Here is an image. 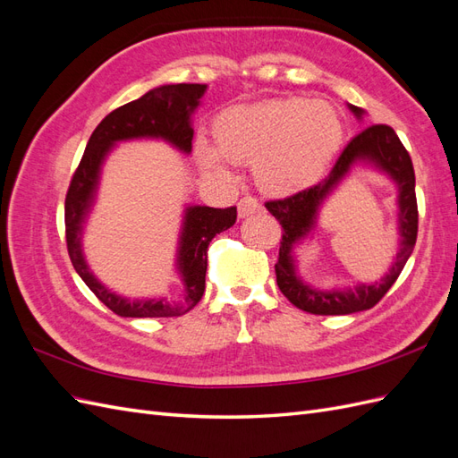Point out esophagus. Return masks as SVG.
<instances>
[{
  "label": "esophagus",
  "instance_id": "34e87169",
  "mask_svg": "<svg viewBox=\"0 0 458 458\" xmlns=\"http://www.w3.org/2000/svg\"><path fill=\"white\" fill-rule=\"evenodd\" d=\"M237 210H239V217L244 219V217H248V216H252V214L259 212V202H258L254 197H244V199L239 200Z\"/></svg>",
  "mask_w": 458,
  "mask_h": 458
}]
</instances>
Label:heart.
<instances>
[{
  "label": "heart",
  "mask_w": 458,
  "mask_h": 458,
  "mask_svg": "<svg viewBox=\"0 0 458 458\" xmlns=\"http://www.w3.org/2000/svg\"><path fill=\"white\" fill-rule=\"evenodd\" d=\"M214 148L197 143L204 174L227 177V163L252 164L256 185L271 197L311 189L327 175L344 145V122L325 101L276 97L229 106L212 122Z\"/></svg>",
  "instance_id": "obj_1"
}]
</instances>
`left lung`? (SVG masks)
Instances as JSON below:
<instances>
[{"label": "left lung", "mask_w": 458, "mask_h": 458, "mask_svg": "<svg viewBox=\"0 0 458 458\" xmlns=\"http://www.w3.org/2000/svg\"><path fill=\"white\" fill-rule=\"evenodd\" d=\"M348 108L357 120H363L365 110L348 103ZM355 165H370L386 174L398 189V232L400 246L393 267L380 282L360 284L355 287L317 289L303 282L297 273L295 248L314 233L320 208L342 182ZM269 214L283 225V241L279 248V261L275 263L276 284L290 303L301 311L313 315H350L377 306L382 296L397 281L407 259L412 254L419 231L417 195H414V170L409 152L399 141L397 133L384 123L369 126L344 148L338 162L328 177L283 200L266 202Z\"/></svg>", "instance_id": "obj_1"}]
</instances>
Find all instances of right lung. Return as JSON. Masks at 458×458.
Wrapping results in <instances>:
<instances>
[{"label":"right lung","mask_w":458,"mask_h":458,"mask_svg":"<svg viewBox=\"0 0 458 458\" xmlns=\"http://www.w3.org/2000/svg\"><path fill=\"white\" fill-rule=\"evenodd\" d=\"M206 84H165L147 91L140 99L113 110L91 133L84 157L72 177L64 200L66 246L76 273L108 310L120 317H179L200 301L206 288L208 244L217 233L237 221V208L187 204L179 231L175 271L183 283L182 300L135 298L130 300L105 286L88 266L84 256V227L93 210L101 183L103 164L118 143L160 140L183 155L192 148V114L200 106Z\"/></svg>","instance_id":"1"}]
</instances>
